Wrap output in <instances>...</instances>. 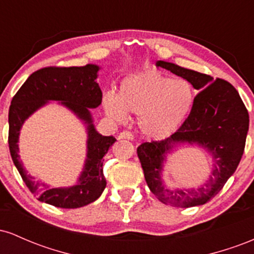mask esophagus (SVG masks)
Listing matches in <instances>:
<instances>
[{
	"instance_id": "1",
	"label": "esophagus",
	"mask_w": 254,
	"mask_h": 254,
	"mask_svg": "<svg viewBox=\"0 0 254 254\" xmlns=\"http://www.w3.org/2000/svg\"><path fill=\"white\" fill-rule=\"evenodd\" d=\"M118 139H129V141H132L133 135L130 132V131H123V132L119 133Z\"/></svg>"
}]
</instances>
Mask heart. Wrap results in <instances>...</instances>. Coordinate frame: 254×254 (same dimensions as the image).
Wrapping results in <instances>:
<instances>
[{
  "mask_svg": "<svg viewBox=\"0 0 254 254\" xmlns=\"http://www.w3.org/2000/svg\"><path fill=\"white\" fill-rule=\"evenodd\" d=\"M194 103L192 84L184 78H172L159 71L131 74L123 80L117 97L105 94V112L118 123L127 112L138 116V127L148 138L165 139L182 127Z\"/></svg>",
  "mask_w": 254,
  "mask_h": 254,
  "instance_id": "b5f03b06",
  "label": "heart"
}]
</instances>
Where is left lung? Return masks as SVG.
Here are the masks:
<instances>
[{
	"label": "left lung",
	"instance_id": "1",
	"mask_svg": "<svg viewBox=\"0 0 254 254\" xmlns=\"http://www.w3.org/2000/svg\"><path fill=\"white\" fill-rule=\"evenodd\" d=\"M156 66L188 80L200 92L177 132L164 141L145 142L137 148L145 182L162 203L177 208L203 205L222 190L238 168L249 132V112L238 90L227 81L165 61H157ZM183 144L202 147L212 156L211 173L196 188H170L163 179L168 155Z\"/></svg>",
	"mask_w": 254,
	"mask_h": 254
}]
</instances>
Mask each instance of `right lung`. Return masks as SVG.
<instances>
[{"instance_id": "right-lung-1", "label": "right lung", "mask_w": 254, "mask_h": 254, "mask_svg": "<svg viewBox=\"0 0 254 254\" xmlns=\"http://www.w3.org/2000/svg\"><path fill=\"white\" fill-rule=\"evenodd\" d=\"M100 66L87 64L70 68L40 69L31 75L11 100L8 115L9 150L14 165L30 191L40 202L63 209H75L93 203L106 188L103 157L117 139L103 136L94 125L90 109H97L103 93L97 81ZM58 101L81 121L87 133L86 159L77 183L68 188H52L27 173L18 155L19 131L24 122L38 109Z\"/></svg>"}]
</instances>
